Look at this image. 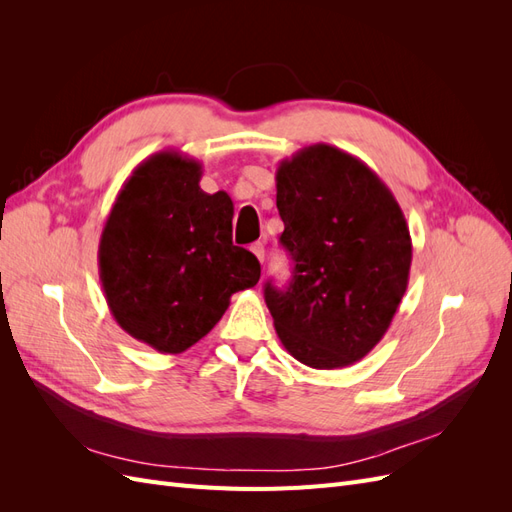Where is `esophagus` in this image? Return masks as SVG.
<instances>
[{
    "label": "esophagus",
    "mask_w": 512,
    "mask_h": 512,
    "mask_svg": "<svg viewBox=\"0 0 512 512\" xmlns=\"http://www.w3.org/2000/svg\"><path fill=\"white\" fill-rule=\"evenodd\" d=\"M250 252L262 262V260H265V245H262L260 241H256V243H252L250 245Z\"/></svg>",
    "instance_id": "34e87169"
}]
</instances>
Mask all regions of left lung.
I'll return each mask as SVG.
<instances>
[{"mask_svg":"<svg viewBox=\"0 0 512 512\" xmlns=\"http://www.w3.org/2000/svg\"><path fill=\"white\" fill-rule=\"evenodd\" d=\"M286 288L265 284L284 348L307 367L361 361L389 331L408 288L410 230L384 181L333 145H309L277 166Z\"/></svg>","mask_w":512,"mask_h":512,"instance_id":"8db88e82","label":"left lung"}]
</instances>
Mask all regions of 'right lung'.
<instances>
[{
    "mask_svg": "<svg viewBox=\"0 0 512 512\" xmlns=\"http://www.w3.org/2000/svg\"><path fill=\"white\" fill-rule=\"evenodd\" d=\"M203 164L158 151L138 164L108 213L98 269L119 327L162 354L203 339L239 290L260 280L258 258L232 245V200L200 190Z\"/></svg>",
    "mask_w": 512,
    "mask_h": 512,
    "instance_id": "add662e5",
    "label": "right lung"
}]
</instances>
